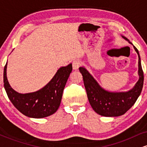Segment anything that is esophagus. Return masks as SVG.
<instances>
[{
    "label": "esophagus",
    "instance_id": "1",
    "mask_svg": "<svg viewBox=\"0 0 147 147\" xmlns=\"http://www.w3.org/2000/svg\"><path fill=\"white\" fill-rule=\"evenodd\" d=\"M80 66V61L78 60H75L72 62V68L75 70H77Z\"/></svg>",
    "mask_w": 147,
    "mask_h": 147
}]
</instances>
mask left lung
I'll return each instance as SVG.
<instances>
[{
  "mask_svg": "<svg viewBox=\"0 0 147 147\" xmlns=\"http://www.w3.org/2000/svg\"><path fill=\"white\" fill-rule=\"evenodd\" d=\"M122 37L132 44L125 36ZM133 45V44H132ZM138 55V75L139 79L131 90L126 92H111L101 86L95 78L84 67H80L79 71L83 76L84 86L92 109L104 117H117L124 115L133 106L140 95L144 84V74L141 65V59L138 49L133 45Z\"/></svg>",
  "mask_w": 147,
  "mask_h": 147,
  "instance_id": "1",
  "label": "left lung"
}]
</instances>
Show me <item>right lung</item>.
Segmentation results:
<instances>
[{
  "label": "right lung",
  "mask_w": 147,
  "mask_h": 147,
  "mask_svg": "<svg viewBox=\"0 0 147 147\" xmlns=\"http://www.w3.org/2000/svg\"><path fill=\"white\" fill-rule=\"evenodd\" d=\"M7 62L3 72V82L9 100L21 113L29 117L43 118L55 113L59 107L63 91L72 70V63L61 67L52 79L40 90L19 93L9 85L7 78Z\"/></svg>",
  "instance_id": "obj_1"
}]
</instances>
